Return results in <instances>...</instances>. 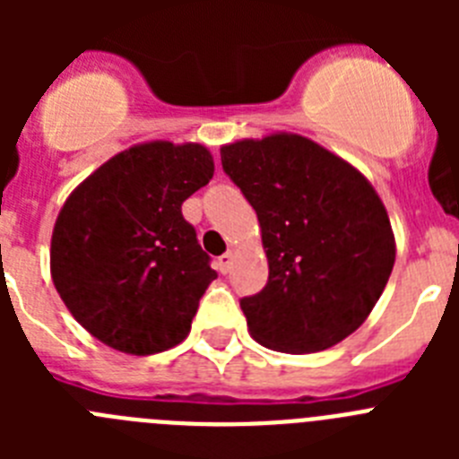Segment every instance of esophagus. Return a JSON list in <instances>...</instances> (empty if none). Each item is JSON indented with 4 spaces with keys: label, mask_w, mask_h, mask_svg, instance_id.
<instances>
[{
    "label": "esophagus",
    "mask_w": 459,
    "mask_h": 459,
    "mask_svg": "<svg viewBox=\"0 0 459 459\" xmlns=\"http://www.w3.org/2000/svg\"><path fill=\"white\" fill-rule=\"evenodd\" d=\"M230 266H232V253L221 255V257H218V269H221V273H227Z\"/></svg>",
    "instance_id": "34e87169"
}]
</instances>
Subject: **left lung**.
I'll return each instance as SVG.
<instances>
[{
	"label": "left lung",
	"instance_id": "8db88e82",
	"mask_svg": "<svg viewBox=\"0 0 459 459\" xmlns=\"http://www.w3.org/2000/svg\"><path fill=\"white\" fill-rule=\"evenodd\" d=\"M222 169L257 213L269 280L243 296L259 344L312 354L366 322L395 262L391 221L368 179L301 135L221 149Z\"/></svg>",
	"mask_w": 459,
	"mask_h": 459
}]
</instances>
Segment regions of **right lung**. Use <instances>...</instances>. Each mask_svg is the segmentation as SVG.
I'll use <instances>...</instances> for the list:
<instances>
[{"label":"right lung","instance_id":"1","mask_svg":"<svg viewBox=\"0 0 459 459\" xmlns=\"http://www.w3.org/2000/svg\"><path fill=\"white\" fill-rule=\"evenodd\" d=\"M211 177L202 144L149 142L109 158L68 197L52 232V280L93 338L147 356L188 335L218 273L181 204Z\"/></svg>","mask_w":459,"mask_h":459}]
</instances>
